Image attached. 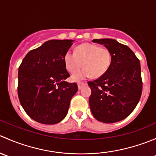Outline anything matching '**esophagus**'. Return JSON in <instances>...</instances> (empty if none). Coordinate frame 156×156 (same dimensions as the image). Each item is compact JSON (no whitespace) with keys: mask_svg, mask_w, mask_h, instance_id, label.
I'll return each mask as SVG.
<instances>
[{"mask_svg":"<svg viewBox=\"0 0 156 156\" xmlns=\"http://www.w3.org/2000/svg\"><path fill=\"white\" fill-rule=\"evenodd\" d=\"M87 85V83L86 82H78V89L81 90V88H82L84 86Z\"/></svg>","mask_w":156,"mask_h":156,"instance_id":"esophagus-1","label":"esophagus"}]
</instances>
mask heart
I'll use <instances>...</instances> for the list:
<instances>
[{
  "label": "heart",
  "instance_id": "1",
  "mask_svg": "<svg viewBox=\"0 0 156 156\" xmlns=\"http://www.w3.org/2000/svg\"><path fill=\"white\" fill-rule=\"evenodd\" d=\"M112 53L106 47L90 43H84L76 47L75 53L67 50L64 55L66 69L73 72L84 66V68L72 75V80L80 81L94 75L100 78L106 73L112 63ZM83 63L81 64V62Z\"/></svg>",
  "mask_w": 156,
  "mask_h": 156
}]
</instances>
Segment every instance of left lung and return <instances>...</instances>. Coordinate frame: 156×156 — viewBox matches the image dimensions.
Returning a JSON list of instances; mask_svg holds the SVG:
<instances>
[{"instance_id": "obj_1", "label": "left lung", "mask_w": 156, "mask_h": 156, "mask_svg": "<svg viewBox=\"0 0 156 156\" xmlns=\"http://www.w3.org/2000/svg\"><path fill=\"white\" fill-rule=\"evenodd\" d=\"M112 53V63L105 75L88 81L89 104L97 120L114 123L127 118L139 103L143 82L140 62L128 47L114 39H94Z\"/></svg>"}]
</instances>
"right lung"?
Wrapping results in <instances>:
<instances>
[{
	"label": "right lung",
	"instance_id": "right-lung-1",
	"mask_svg": "<svg viewBox=\"0 0 156 156\" xmlns=\"http://www.w3.org/2000/svg\"><path fill=\"white\" fill-rule=\"evenodd\" d=\"M72 40H50L26 54L19 67L18 97L22 106L33 120L54 125L66 116L71 99L78 91L70 76L64 55Z\"/></svg>",
	"mask_w": 156,
	"mask_h": 156
}]
</instances>
